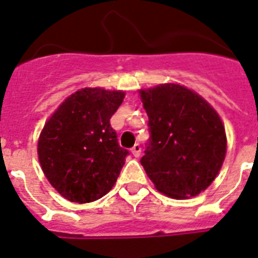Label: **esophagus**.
Wrapping results in <instances>:
<instances>
[{"label": "esophagus", "mask_w": 258, "mask_h": 258, "mask_svg": "<svg viewBox=\"0 0 258 258\" xmlns=\"http://www.w3.org/2000/svg\"><path fill=\"white\" fill-rule=\"evenodd\" d=\"M132 154H133L135 157H140V154H141V145H140V144H136V145L132 148Z\"/></svg>", "instance_id": "1"}]
</instances>
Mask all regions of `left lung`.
I'll use <instances>...</instances> for the list:
<instances>
[{
	"label": "left lung",
	"mask_w": 258,
	"mask_h": 258,
	"mask_svg": "<svg viewBox=\"0 0 258 258\" xmlns=\"http://www.w3.org/2000/svg\"><path fill=\"white\" fill-rule=\"evenodd\" d=\"M149 117V141L141 165L156 189L172 199L195 197L213 182L226 153L217 112L178 84L140 90Z\"/></svg>",
	"instance_id": "left-lung-1"
}]
</instances>
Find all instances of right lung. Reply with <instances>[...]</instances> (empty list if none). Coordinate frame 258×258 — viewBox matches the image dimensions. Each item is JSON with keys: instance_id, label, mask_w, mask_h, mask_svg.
Returning <instances> with one entry per match:
<instances>
[{"instance_id": "1", "label": "right lung", "mask_w": 258, "mask_h": 258, "mask_svg": "<svg viewBox=\"0 0 258 258\" xmlns=\"http://www.w3.org/2000/svg\"><path fill=\"white\" fill-rule=\"evenodd\" d=\"M123 97L121 90H78L41 132V168L51 186L72 203L96 201L116 184L129 152L119 146L110 118Z\"/></svg>"}]
</instances>
